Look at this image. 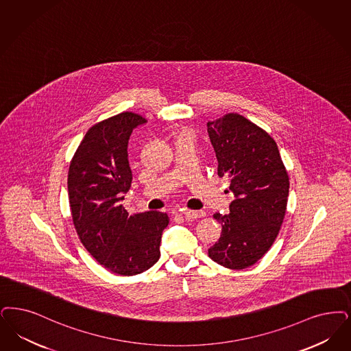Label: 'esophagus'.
<instances>
[{
  "instance_id": "obj_1",
  "label": "esophagus",
  "mask_w": 351,
  "mask_h": 351,
  "mask_svg": "<svg viewBox=\"0 0 351 351\" xmlns=\"http://www.w3.org/2000/svg\"><path fill=\"white\" fill-rule=\"evenodd\" d=\"M184 217L188 219H197V218H202L205 217V213L202 210H184L182 211Z\"/></svg>"
}]
</instances>
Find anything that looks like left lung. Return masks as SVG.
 <instances>
[{
  "label": "left lung",
  "mask_w": 351,
  "mask_h": 351,
  "mask_svg": "<svg viewBox=\"0 0 351 351\" xmlns=\"http://www.w3.org/2000/svg\"><path fill=\"white\" fill-rule=\"evenodd\" d=\"M218 160V176L230 178L235 199L228 214L215 213L222 226L209 257L222 267H252L270 250L283 222L290 180L276 141L239 113L208 121Z\"/></svg>",
  "instance_id": "8db88e82"
}]
</instances>
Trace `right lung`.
<instances>
[{
    "instance_id": "add662e5",
    "label": "right lung",
    "mask_w": 351,
    "mask_h": 351,
    "mask_svg": "<svg viewBox=\"0 0 351 351\" xmlns=\"http://www.w3.org/2000/svg\"><path fill=\"white\" fill-rule=\"evenodd\" d=\"M147 120L123 112L91 126L73 155L68 195L73 225L84 248L114 274L136 276L160 257L169 218L162 211L130 215L123 206L132 184L128 140Z\"/></svg>"
}]
</instances>
